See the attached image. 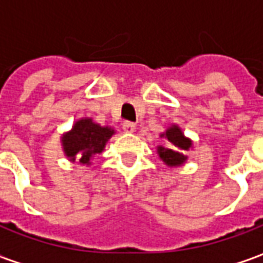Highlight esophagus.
<instances>
[{"label":"esophagus","mask_w":263,"mask_h":263,"mask_svg":"<svg viewBox=\"0 0 263 263\" xmlns=\"http://www.w3.org/2000/svg\"><path fill=\"white\" fill-rule=\"evenodd\" d=\"M122 128H124V131L125 132H135V124L134 122H129V121H125L124 124H122Z\"/></svg>","instance_id":"obj_1"}]
</instances>
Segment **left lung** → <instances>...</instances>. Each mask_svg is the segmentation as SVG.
<instances>
[{
  "mask_svg": "<svg viewBox=\"0 0 263 263\" xmlns=\"http://www.w3.org/2000/svg\"><path fill=\"white\" fill-rule=\"evenodd\" d=\"M160 138H165L169 142V148L156 146V152L159 159L169 167H179L186 165L187 155L186 152L193 149V141L183 134L182 128L177 124H172L166 128V131L160 132Z\"/></svg>",
  "mask_w": 263,
  "mask_h": 263,
  "instance_id": "8db88e82",
  "label": "left lung"
}]
</instances>
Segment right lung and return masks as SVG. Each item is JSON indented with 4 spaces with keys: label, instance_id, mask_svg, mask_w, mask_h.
Listing matches in <instances>:
<instances>
[{
    "label": "right lung",
    "instance_id": "obj_1",
    "mask_svg": "<svg viewBox=\"0 0 263 263\" xmlns=\"http://www.w3.org/2000/svg\"><path fill=\"white\" fill-rule=\"evenodd\" d=\"M115 135L112 126H101L90 117L77 120L71 129L60 137L63 154L77 165H91V160L103 152L111 137Z\"/></svg>",
    "mask_w": 263,
    "mask_h": 263
}]
</instances>
